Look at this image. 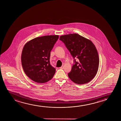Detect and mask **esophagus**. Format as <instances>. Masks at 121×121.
Here are the masks:
<instances>
[{"instance_id": "1", "label": "esophagus", "mask_w": 121, "mask_h": 121, "mask_svg": "<svg viewBox=\"0 0 121 121\" xmlns=\"http://www.w3.org/2000/svg\"><path fill=\"white\" fill-rule=\"evenodd\" d=\"M60 69H64V66H61V67H60Z\"/></svg>"}]
</instances>
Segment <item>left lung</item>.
Instances as JSON below:
<instances>
[{
	"label": "left lung",
	"instance_id": "8db88e82",
	"mask_svg": "<svg viewBox=\"0 0 121 121\" xmlns=\"http://www.w3.org/2000/svg\"><path fill=\"white\" fill-rule=\"evenodd\" d=\"M73 59L70 79L78 84L88 83L98 72L99 59L97 50L89 40L76 33L60 37Z\"/></svg>",
	"mask_w": 121,
	"mask_h": 121
}]
</instances>
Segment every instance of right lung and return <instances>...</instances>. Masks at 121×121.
I'll use <instances>...</instances> for the list:
<instances>
[{"instance_id":"obj_1","label":"right lung","mask_w":121,"mask_h":121,"mask_svg":"<svg viewBox=\"0 0 121 121\" xmlns=\"http://www.w3.org/2000/svg\"><path fill=\"white\" fill-rule=\"evenodd\" d=\"M58 35H46L30 40L22 52V63L26 74L33 81L45 83L53 78L56 69L50 65V52Z\"/></svg>"}]
</instances>
